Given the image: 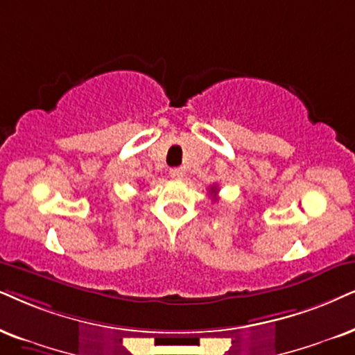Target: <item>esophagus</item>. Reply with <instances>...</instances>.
Returning a JSON list of instances; mask_svg holds the SVG:
<instances>
[{
    "instance_id": "obj_1",
    "label": "esophagus",
    "mask_w": 355,
    "mask_h": 355,
    "mask_svg": "<svg viewBox=\"0 0 355 355\" xmlns=\"http://www.w3.org/2000/svg\"><path fill=\"white\" fill-rule=\"evenodd\" d=\"M183 175H185V172H183L182 168H178V167L170 168V177H172V178H177V180H180V178H183Z\"/></svg>"
}]
</instances>
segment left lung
I'll list each match as a JSON object with an SVG mask.
<instances>
[{
    "instance_id": "1",
    "label": "left lung",
    "mask_w": 355,
    "mask_h": 355,
    "mask_svg": "<svg viewBox=\"0 0 355 355\" xmlns=\"http://www.w3.org/2000/svg\"><path fill=\"white\" fill-rule=\"evenodd\" d=\"M211 193H214V195H216V193H218V191H216V187L211 188Z\"/></svg>"
}]
</instances>
